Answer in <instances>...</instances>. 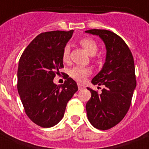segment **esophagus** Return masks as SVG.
<instances>
[{"label":"esophagus","instance_id":"esophagus-1","mask_svg":"<svg viewBox=\"0 0 149 149\" xmlns=\"http://www.w3.org/2000/svg\"><path fill=\"white\" fill-rule=\"evenodd\" d=\"M85 88V86L81 84H78V89H79V91H82V90H84Z\"/></svg>","mask_w":149,"mask_h":149}]
</instances>
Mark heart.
Masks as SVG:
<instances>
[{"mask_svg": "<svg viewBox=\"0 0 149 149\" xmlns=\"http://www.w3.org/2000/svg\"><path fill=\"white\" fill-rule=\"evenodd\" d=\"M80 45L84 48L85 51L90 56H94L97 52V44L94 40L90 38H84L80 40ZM70 57V48L69 46H65L63 51V60L67 62ZM91 73V70L89 68L81 67V66H74L70 69L69 74L72 79L77 81H84L85 78Z\"/></svg>", "mask_w": 149, "mask_h": 149, "instance_id": "heart-1", "label": "heart"}]
</instances>
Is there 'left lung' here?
Instances as JSON below:
<instances>
[{"label":"left lung","instance_id":"8db88e82","mask_svg":"<svg viewBox=\"0 0 149 149\" xmlns=\"http://www.w3.org/2000/svg\"><path fill=\"white\" fill-rule=\"evenodd\" d=\"M86 33L99 36L106 47V58L101 70L93 77V85H104L101 93L90 87L91 97L86 104L89 121L100 130L118 125L131 105L135 87L134 58L125 41L108 30L91 29Z\"/></svg>","mask_w":149,"mask_h":149}]
</instances>
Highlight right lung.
Instances as JSON below:
<instances>
[{
    "instance_id": "1",
    "label": "right lung",
    "mask_w": 149,
    "mask_h": 149,
    "mask_svg": "<svg viewBox=\"0 0 149 149\" xmlns=\"http://www.w3.org/2000/svg\"><path fill=\"white\" fill-rule=\"evenodd\" d=\"M72 33L73 30L39 34L20 58L17 91L28 117L40 127L57 125L68 101L78 91L77 83L70 77L62 86L53 82L58 69L63 67V49Z\"/></svg>"
}]
</instances>
